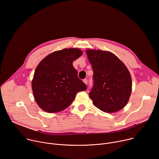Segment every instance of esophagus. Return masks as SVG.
Returning a JSON list of instances; mask_svg holds the SVG:
<instances>
[{
	"label": "esophagus",
	"mask_w": 159,
	"mask_h": 159,
	"mask_svg": "<svg viewBox=\"0 0 159 159\" xmlns=\"http://www.w3.org/2000/svg\"><path fill=\"white\" fill-rule=\"evenodd\" d=\"M83 82H84V83L85 84V85H87L88 84V80L86 79H84L83 80Z\"/></svg>",
	"instance_id": "esophagus-1"
}]
</instances>
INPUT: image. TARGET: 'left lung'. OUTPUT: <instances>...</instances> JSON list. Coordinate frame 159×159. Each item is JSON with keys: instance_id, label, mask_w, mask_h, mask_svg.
<instances>
[{"instance_id": "left-lung-1", "label": "left lung", "mask_w": 159, "mask_h": 159, "mask_svg": "<svg viewBox=\"0 0 159 159\" xmlns=\"http://www.w3.org/2000/svg\"><path fill=\"white\" fill-rule=\"evenodd\" d=\"M85 52L94 72V86L89 93L94 105L106 113L119 111L126 106L132 92L127 68L110 51L89 49Z\"/></svg>"}]
</instances>
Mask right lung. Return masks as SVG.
Returning <instances> with one entry per match:
<instances>
[{
  "label": "right lung",
  "mask_w": 159,
  "mask_h": 159,
  "mask_svg": "<svg viewBox=\"0 0 159 159\" xmlns=\"http://www.w3.org/2000/svg\"><path fill=\"white\" fill-rule=\"evenodd\" d=\"M78 48H65L51 52L37 65L32 89L36 103L48 113L68 108L79 91L87 89L79 79L73 61L82 56Z\"/></svg>",
  "instance_id": "obj_1"
}]
</instances>
